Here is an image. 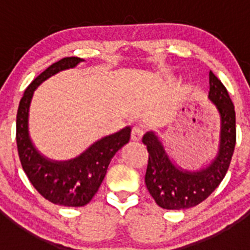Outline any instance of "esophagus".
Masks as SVG:
<instances>
[{"instance_id": "34e87169", "label": "esophagus", "mask_w": 250, "mask_h": 250, "mask_svg": "<svg viewBox=\"0 0 250 250\" xmlns=\"http://www.w3.org/2000/svg\"><path fill=\"white\" fill-rule=\"evenodd\" d=\"M144 133H145V129H144L141 125H135V127H133L132 133H130V138H132V140L134 141H140L141 138H143Z\"/></svg>"}]
</instances>
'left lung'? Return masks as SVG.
I'll return each instance as SVG.
<instances>
[{
  "mask_svg": "<svg viewBox=\"0 0 250 250\" xmlns=\"http://www.w3.org/2000/svg\"><path fill=\"white\" fill-rule=\"evenodd\" d=\"M208 98L220 116L219 151L208 167L196 172L181 169L170 161L155 133L144 135L148 152L145 184L161 208L180 210L197 206L210 196L228 173L236 145V112L228 89L211 71Z\"/></svg>",
  "mask_w": 250,
  "mask_h": 250,
  "instance_id": "left-lung-1",
  "label": "left lung"
}]
</instances>
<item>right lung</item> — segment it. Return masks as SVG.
Here are the masks:
<instances>
[{"label":"right lung","mask_w":250,"mask_h":250,"mask_svg":"<svg viewBox=\"0 0 250 250\" xmlns=\"http://www.w3.org/2000/svg\"><path fill=\"white\" fill-rule=\"evenodd\" d=\"M81 62V58L67 57L47 67L25 89L17 113V146L22 169L41 196L58 206L82 207L89 203L115 153L130 138V127H125L98 140L78 157L64 162L48 160L36 150L29 137V109L34 90L47 78L72 69Z\"/></svg>","instance_id":"right-lung-1"}]
</instances>
